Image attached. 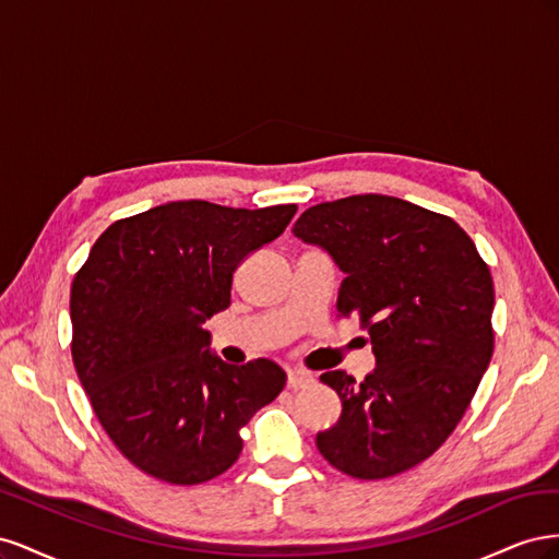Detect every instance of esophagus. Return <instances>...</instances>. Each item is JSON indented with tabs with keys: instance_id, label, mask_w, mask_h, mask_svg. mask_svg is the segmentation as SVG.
Here are the masks:
<instances>
[{
	"instance_id": "obj_1",
	"label": "esophagus",
	"mask_w": 559,
	"mask_h": 559,
	"mask_svg": "<svg viewBox=\"0 0 559 559\" xmlns=\"http://www.w3.org/2000/svg\"><path fill=\"white\" fill-rule=\"evenodd\" d=\"M314 382V378L306 370H289V378H286V384L289 389H302V386H310Z\"/></svg>"
}]
</instances>
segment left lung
Listing matches in <instances>:
<instances>
[{
    "mask_svg": "<svg viewBox=\"0 0 559 559\" xmlns=\"http://www.w3.org/2000/svg\"><path fill=\"white\" fill-rule=\"evenodd\" d=\"M294 233L341 265L337 317L359 319L378 359L364 382L321 376L343 413L317 448L352 478L399 476L445 443L492 359L489 267L450 216L380 193L319 202Z\"/></svg>",
    "mask_w": 559,
    "mask_h": 559,
    "instance_id": "left-lung-1",
    "label": "left lung"
}]
</instances>
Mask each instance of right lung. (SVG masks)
<instances>
[{
	"label": "right lung",
	"mask_w": 559,
	"mask_h": 559,
	"mask_svg": "<svg viewBox=\"0 0 559 559\" xmlns=\"http://www.w3.org/2000/svg\"><path fill=\"white\" fill-rule=\"evenodd\" d=\"M296 205L235 210L179 200L118 218L72 282V361L99 425L128 462L200 485L242 452L240 429L275 401L270 359L230 366L202 324L230 306L235 267L273 242Z\"/></svg>",
	"instance_id": "right-lung-1"
}]
</instances>
